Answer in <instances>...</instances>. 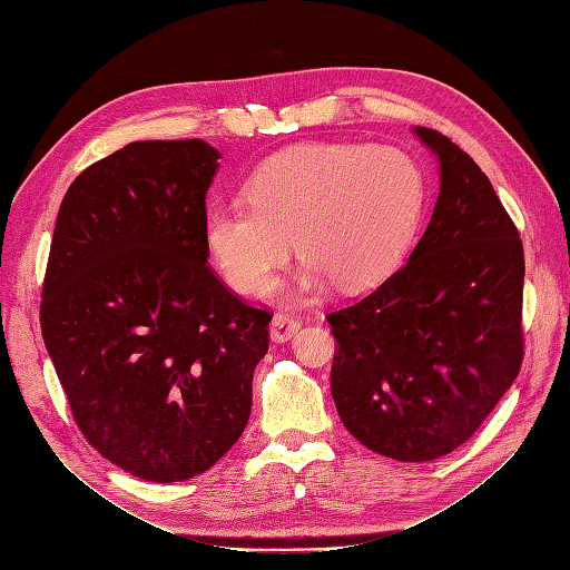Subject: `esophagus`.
<instances>
[{"label": "esophagus", "mask_w": 570, "mask_h": 570, "mask_svg": "<svg viewBox=\"0 0 570 570\" xmlns=\"http://www.w3.org/2000/svg\"><path fill=\"white\" fill-rule=\"evenodd\" d=\"M299 327H302V321L297 316L278 312L273 316V323H271V337L275 342H287V340L295 337Z\"/></svg>", "instance_id": "34e87169"}]
</instances>
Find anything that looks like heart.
Here are the masks:
<instances>
[{
	"mask_svg": "<svg viewBox=\"0 0 570 570\" xmlns=\"http://www.w3.org/2000/svg\"><path fill=\"white\" fill-rule=\"evenodd\" d=\"M245 206H214L204 245L233 289L262 295L292 249L304 258L302 287L333 278L373 285L402 262L425 204V176L392 145L312 142L283 149L243 183Z\"/></svg>",
	"mask_w": 570,
	"mask_h": 570,
	"instance_id": "1",
	"label": "heart"
}]
</instances>
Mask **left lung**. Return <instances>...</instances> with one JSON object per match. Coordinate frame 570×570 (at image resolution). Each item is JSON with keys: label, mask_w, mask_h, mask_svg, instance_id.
Listing matches in <instances>:
<instances>
[{"label": "left lung", "mask_w": 570, "mask_h": 570, "mask_svg": "<svg viewBox=\"0 0 570 570\" xmlns=\"http://www.w3.org/2000/svg\"><path fill=\"white\" fill-rule=\"evenodd\" d=\"M416 132L440 159L433 218L402 268L325 316L337 342L331 392L340 419L396 461L454 452L523 361L519 228L469 154L438 130Z\"/></svg>", "instance_id": "1"}]
</instances>
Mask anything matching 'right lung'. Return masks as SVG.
Returning a JSON list of instances; mask_svg holds the SVG:
<instances>
[{
	"mask_svg": "<svg viewBox=\"0 0 570 570\" xmlns=\"http://www.w3.org/2000/svg\"><path fill=\"white\" fill-rule=\"evenodd\" d=\"M202 140L130 142L71 183L42 285L45 347L82 438L151 482L195 478L243 435L268 352L254 308L206 264Z\"/></svg>",
	"mask_w": 570,
	"mask_h": 570,
	"instance_id": "obj_1",
	"label": "right lung"
}]
</instances>
